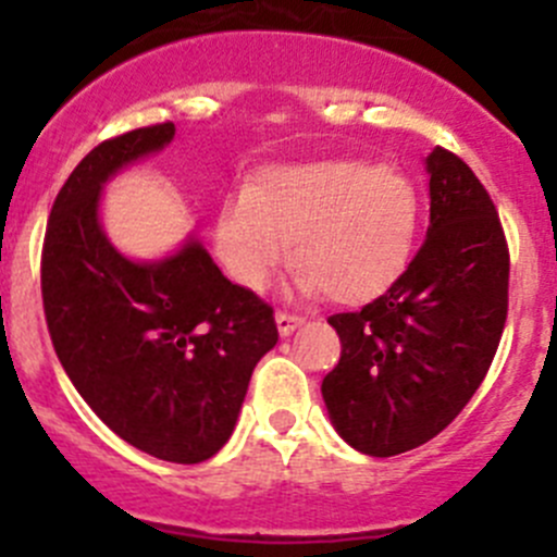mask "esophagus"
<instances>
[{
    "mask_svg": "<svg viewBox=\"0 0 557 557\" xmlns=\"http://www.w3.org/2000/svg\"><path fill=\"white\" fill-rule=\"evenodd\" d=\"M274 323H277V331H280V336H290V334H294L296 329H299L301 323H305V320H301L299 314H290V312H277V314H274Z\"/></svg>",
    "mask_w": 557,
    "mask_h": 557,
    "instance_id": "esophagus-1",
    "label": "esophagus"
}]
</instances>
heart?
Returning a JSON list of instances; mask_svg holds the SVG:
<instances>
[{"mask_svg":"<svg viewBox=\"0 0 557 557\" xmlns=\"http://www.w3.org/2000/svg\"><path fill=\"white\" fill-rule=\"evenodd\" d=\"M420 228L412 180L374 161L272 166L221 207L215 250L228 277L263 290L290 256L299 294L336 305L383 296L404 274Z\"/></svg>","mask_w":557,"mask_h":557,"instance_id":"obj_1","label":"heart"}]
</instances>
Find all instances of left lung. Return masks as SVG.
Here are the masks:
<instances>
[{"label": "left lung", "mask_w": 557, "mask_h": 557, "mask_svg": "<svg viewBox=\"0 0 557 557\" xmlns=\"http://www.w3.org/2000/svg\"><path fill=\"white\" fill-rule=\"evenodd\" d=\"M431 218L407 272L361 312L331 314L342 358L323 385L336 434L374 458L414 450L485 380L507 320L509 252L476 174L445 148L425 159Z\"/></svg>", "instance_id": "1"}]
</instances>
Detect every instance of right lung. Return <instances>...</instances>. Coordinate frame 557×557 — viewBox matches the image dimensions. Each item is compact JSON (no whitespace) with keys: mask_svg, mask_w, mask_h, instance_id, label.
Returning a JSON list of instances; mask_svg holds the SVG:
<instances>
[{"mask_svg":"<svg viewBox=\"0 0 557 557\" xmlns=\"http://www.w3.org/2000/svg\"><path fill=\"white\" fill-rule=\"evenodd\" d=\"M172 139L174 123L134 128L75 166L45 232L42 305L66 377L107 429L153 458L201 463L232 436L277 325L194 234L153 261L104 234V185Z\"/></svg>","mask_w":557,"mask_h":557,"instance_id":"right-lung-1","label":"right lung"}]
</instances>
